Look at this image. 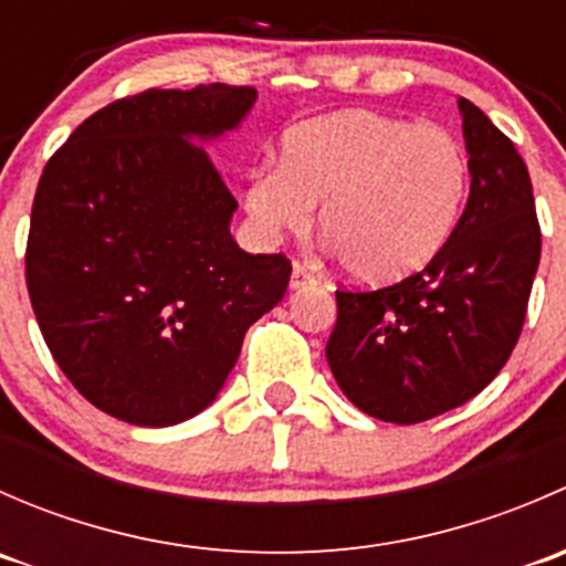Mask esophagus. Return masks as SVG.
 <instances>
[{
  "instance_id": "34e87169",
  "label": "esophagus",
  "mask_w": 566,
  "mask_h": 566,
  "mask_svg": "<svg viewBox=\"0 0 566 566\" xmlns=\"http://www.w3.org/2000/svg\"><path fill=\"white\" fill-rule=\"evenodd\" d=\"M312 284H315V276H312V271H306L304 265H295L293 276H290V287L304 290V287H312Z\"/></svg>"
}]
</instances>
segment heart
<instances>
[{
	"instance_id": "heart-1",
	"label": "heart",
	"mask_w": 566,
	"mask_h": 566,
	"mask_svg": "<svg viewBox=\"0 0 566 566\" xmlns=\"http://www.w3.org/2000/svg\"><path fill=\"white\" fill-rule=\"evenodd\" d=\"M471 164L454 134L369 108L325 114L282 136L279 167L249 175L243 208L256 235L319 232L342 268L391 284L430 265L460 224Z\"/></svg>"
}]
</instances>
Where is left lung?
I'll use <instances>...</instances> for the list:
<instances>
[{
    "mask_svg": "<svg viewBox=\"0 0 566 566\" xmlns=\"http://www.w3.org/2000/svg\"><path fill=\"white\" fill-rule=\"evenodd\" d=\"M471 193L441 254L380 290H336L325 358L364 413L419 424L476 397L512 356L539 265L526 161L460 98Z\"/></svg>",
    "mask_w": 566,
    "mask_h": 566,
    "instance_id": "1",
    "label": "left lung"
}]
</instances>
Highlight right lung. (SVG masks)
I'll use <instances>...</instances> for the list:
<instances>
[{"instance_id":"1","label":"right lung","mask_w":566,"mask_h":566,"mask_svg":"<svg viewBox=\"0 0 566 566\" xmlns=\"http://www.w3.org/2000/svg\"><path fill=\"white\" fill-rule=\"evenodd\" d=\"M254 101L230 84L145 90L84 119L40 175L32 310L65 378L114 419L169 427L208 408L287 290V256L232 241L235 197L188 142L238 128Z\"/></svg>"}]
</instances>
